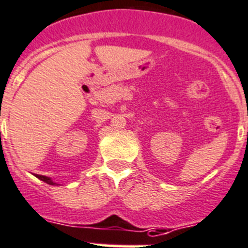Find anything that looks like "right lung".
<instances>
[{
  "instance_id": "obj_1",
  "label": "right lung",
  "mask_w": 248,
  "mask_h": 248,
  "mask_svg": "<svg viewBox=\"0 0 248 248\" xmlns=\"http://www.w3.org/2000/svg\"><path fill=\"white\" fill-rule=\"evenodd\" d=\"M36 177H37V178H39V179H41V181L45 182V183H47V185H56V183H54V182H52L51 179L47 178V177H45V175L37 174V175H36Z\"/></svg>"
}]
</instances>
